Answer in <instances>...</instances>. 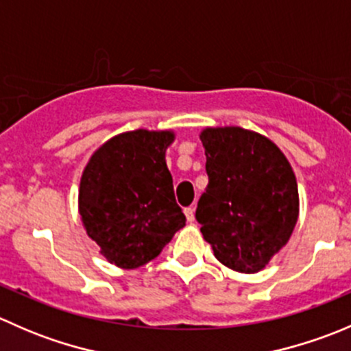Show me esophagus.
I'll return each mask as SVG.
<instances>
[{
    "instance_id": "1",
    "label": "esophagus",
    "mask_w": 351,
    "mask_h": 351,
    "mask_svg": "<svg viewBox=\"0 0 351 351\" xmlns=\"http://www.w3.org/2000/svg\"><path fill=\"white\" fill-rule=\"evenodd\" d=\"M185 215H186V221L193 222V221H195V208H193V207L185 208Z\"/></svg>"
}]
</instances>
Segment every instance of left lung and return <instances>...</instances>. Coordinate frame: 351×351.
<instances>
[{"label": "left lung", "mask_w": 351, "mask_h": 351, "mask_svg": "<svg viewBox=\"0 0 351 351\" xmlns=\"http://www.w3.org/2000/svg\"><path fill=\"white\" fill-rule=\"evenodd\" d=\"M200 141L208 185L195 217L204 239L224 267L258 274L299 219L292 166L274 141L243 127H205Z\"/></svg>", "instance_id": "1"}]
</instances>
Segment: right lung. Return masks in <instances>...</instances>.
Instances as JSON below:
<instances>
[{
  "mask_svg": "<svg viewBox=\"0 0 351 351\" xmlns=\"http://www.w3.org/2000/svg\"><path fill=\"white\" fill-rule=\"evenodd\" d=\"M173 141L171 129L117 134L84 166L77 212L86 234L115 267L134 270L149 263L185 228L166 166Z\"/></svg>",
  "mask_w": 351,
  "mask_h": 351,
  "instance_id": "obj_1",
  "label": "right lung"
}]
</instances>
